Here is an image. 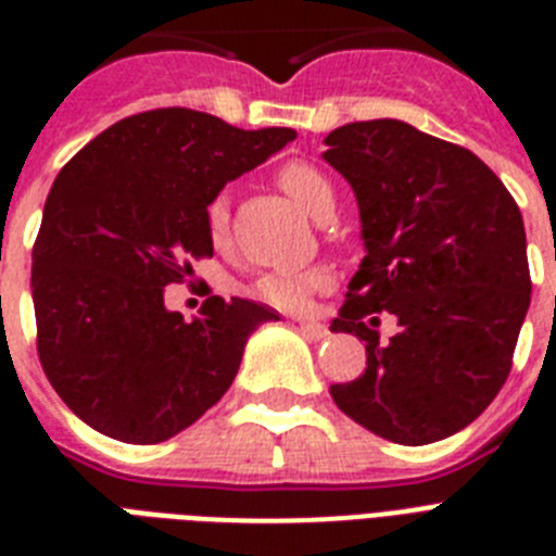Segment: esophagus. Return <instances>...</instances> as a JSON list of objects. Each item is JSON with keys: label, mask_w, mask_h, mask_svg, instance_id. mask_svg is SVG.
<instances>
[{"label": "esophagus", "mask_w": 556, "mask_h": 556, "mask_svg": "<svg viewBox=\"0 0 556 556\" xmlns=\"http://www.w3.org/2000/svg\"><path fill=\"white\" fill-rule=\"evenodd\" d=\"M301 331L308 333L312 339H326L328 337V326L317 320H301Z\"/></svg>", "instance_id": "1"}]
</instances>
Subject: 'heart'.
<instances>
[{"mask_svg": "<svg viewBox=\"0 0 556 556\" xmlns=\"http://www.w3.org/2000/svg\"><path fill=\"white\" fill-rule=\"evenodd\" d=\"M275 180L306 214L317 219L328 217V211L333 205V186L317 166L308 164V161H287V164L278 166ZM228 200H211L208 208H205V233H208L211 244L223 248L228 242ZM331 281L333 275L328 267H312L301 269V273H267L253 283L250 294H253L255 301L267 303V306L283 308V312H298V308L306 306L308 298L317 289L331 287Z\"/></svg>", "mask_w": 556, "mask_h": 556, "instance_id": "b5f03b06", "label": "heart"}]
</instances>
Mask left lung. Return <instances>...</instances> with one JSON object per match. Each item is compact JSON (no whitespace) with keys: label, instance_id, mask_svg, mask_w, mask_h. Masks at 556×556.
Here are the masks:
<instances>
[{"label":"left lung","instance_id":"obj_1","mask_svg":"<svg viewBox=\"0 0 556 556\" xmlns=\"http://www.w3.org/2000/svg\"><path fill=\"white\" fill-rule=\"evenodd\" d=\"M323 159L351 184L367 255L331 323L365 342V372L331 384L351 420L437 443L498 395L532 301L518 203L473 152L397 119L351 122ZM399 320L381 346L380 312Z\"/></svg>","mask_w":556,"mask_h":556}]
</instances>
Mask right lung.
Wrapping results in <instances>:
<instances>
[{
    "instance_id": "add662e5",
    "label": "right lung",
    "mask_w": 556,
    "mask_h": 556,
    "mask_svg": "<svg viewBox=\"0 0 556 556\" xmlns=\"http://www.w3.org/2000/svg\"><path fill=\"white\" fill-rule=\"evenodd\" d=\"M298 132L242 130L191 108L116 122L58 172L33 244L38 358L83 424L164 443L233 384L248 337L278 314L208 298L184 320L164 289L211 258L205 208Z\"/></svg>"
}]
</instances>
